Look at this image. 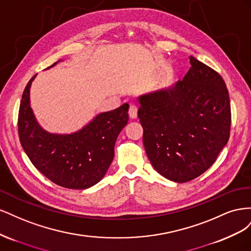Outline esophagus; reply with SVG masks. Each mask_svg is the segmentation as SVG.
Segmentation results:
<instances>
[{"label": "esophagus", "mask_w": 251, "mask_h": 251, "mask_svg": "<svg viewBox=\"0 0 251 251\" xmlns=\"http://www.w3.org/2000/svg\"><path fill=\"white\" fill-rule=\"evenodd\" d=\"M137 111L138 108L136 107V105H131L130 109H128V116H130L132 119L137 117Z\"/></svg>", "instance_id": "esophagus-1"}]
</instances>
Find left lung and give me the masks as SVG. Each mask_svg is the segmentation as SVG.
I'll use <instances>...</instances> for the list:
<instances>
[{
	"label": "left lung",
	"mask_w": 251,
	"mask_h": 251,
	"mask_svg": "<svg viewBox=\"0 0 251 251\" xmlns=\"http://www.w3.org/2000/svg\"><path fill=\"white\" fill-rule=\"evenodd\" d=\"M191 68L172 89L138 98L143 144L154 169L187 182L214 164L230 135L228 90L217 71L189 56Z\"/></svg>",
	"instance_id": "1"
}]
</instances>
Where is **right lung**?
Instances as JSON below:
<instances>
[{
	"mask_svg": "<svg viewBox=\"0 0 251 251\" xmlns=\"http://www.w3.org/2000/svg\"><path fill=\"white\" fill-rule=\"evenodd\" d=\"M35 76L25 87L19 110L18 130L23 149L35 168L53 183L72 189L95 185L112 163L118 134L128 120V104L100 114L79 132L49 134L37 125L29 105L30 86Z\"/></svg>",
	"mask_w": 251,
	"mask_h": 251,
	"instance_id": "obj_1",
	"label": "right lung"
}]
</instances>
